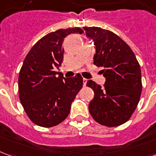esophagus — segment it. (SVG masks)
Returning <instances> with one entry per match:
<instances>
[{
  "instance_id": "esophagus-1",
  "label": "esophagus",
  "mask_w": 156,
  "mask_h": 156,
  "mask_svg": "<svg viewBox=\"0 0 156 156\" xmlns=\"http://www.w3.org/2000/svg\"><path fill=\"white\" fill-rule=\"evenodd\" d=\"M83 86H86V83H87L88 80H87L86 78H83Z\"/></svg>"
}]
</instances>
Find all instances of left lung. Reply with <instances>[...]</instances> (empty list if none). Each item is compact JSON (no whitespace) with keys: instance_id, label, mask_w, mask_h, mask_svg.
I'll use <instances>...</instances> for the list:
<instances>
[{"instance_id":"1","label":"left lung","mask_w":156,"mask_h":156,"mask_svg":"<svg viewBox=\"0 0 156 156\" xmlns=\"http://www.w3.org/2000/svg\"><path fill=\"white\" fill-rule=\"evenodd\" d=\"M86 36L94 41V64L103 67L104 87L88 80L94 92L88 110L96 122L108 127L124 124L140 101L142 90L141 70L135 55L122 39L108 30L84 27Z\"/></svg>"}]
</instances>
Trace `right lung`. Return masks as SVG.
Returning a JSON list of instances; mask_svg holds the SVG:
<instances>
[{
	"mask_svg": "<svg viewBox=\"0 0 156 156\" xmlns=\"http://www.w3.org/2000/svg\"><path fill=\"white\" fill-rule=\"evenodd\" d=\"M79 27L59 29L41 37L30 50L18 78L19 98L31 120L41 127H52L68 117L72 102L83 87L79 73L65 78L57 72L63 61L62 42Z\"/></svg>",
	"mask_w": 156,
	"mask_h": 156,
	"instance_id": "right-lung-1",
	"label": "right lung"
}]
</instances>
